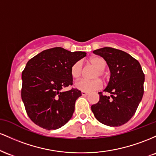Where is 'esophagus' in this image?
<instances>
[{
	"label": "esophagus",
	"instance_id": "34e87169",
	"mask_svg": "<svg viewBox=\"0 0 156 156\" xmlns=\"http://www.w3.org/2000/svg\"><path fill=\"white\" fill-rule=\"evenodd\" d=\"M81 94H82V95H83V96H87V95H88V94H89V92H83V91H82Z\"/></svg>",
	"mask_w": 156,
	"mask_h": 156
}]
</instances>
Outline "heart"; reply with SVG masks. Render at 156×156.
<instances>
[{
    "label": "heart",
    "mask_w": 156,
    "mask_h": 156,
    "mask_svg": "<svg viewBox=\"0 0 156 156\" xmlns=\"http://www.w3.org/2000/svg\"><path fill=\"white\" fill-rule=\"evenodd\" d=\"M88 63L89 65L92 66V67L95 68V71L92 75V78H94L93 80H80L77 81L76 83V87L80 91L83 92H92V91L98 90V89H101L103 87V82L99 78H103V80H105L107 78L106 73L105 72L104 69L106 67L107 63L103 57L101 56H92L88 59ZM83 64L81 62L78 61L73 64L70 68V74L71 76L74 79H78L83 75Z\"/></svg>",
    "instance_id": "heart-1"
}]
</instances>
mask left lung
I'll list each match as a JSON object with an SVG mask.
<instances>
[{
  "mask_svg": "<svg viewBox=\"0 0 156 156\" xmlns=\"http://www.w3.org/2000/svg\"><path fill=\"white\" fill-rule=\"evenodd\" d=\"M93 53L106 61L111 72L110 80L100 100L91 106L100 122L112 127L128 122L135 114L144 94V74L136 59L120 50L105 47Z\"/></svg>",
  "mask_w": 156,
  "mask_h": 156,
  "instance_id": "1",
  "label": "left lung"
}]
</instances>
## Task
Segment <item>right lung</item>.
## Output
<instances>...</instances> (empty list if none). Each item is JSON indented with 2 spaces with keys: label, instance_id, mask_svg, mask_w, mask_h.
Segmentation results:
<instances>
[{
  "label": "right lung",
  "instance_id": "obj_1",
  "mask_svg": "<svg viewBox=\"0 0 156 156\" xmlns=\"http://www.w3.org/2000/svg\"><path fill=\"white\" fill-rule=\"evenodd\" d=\"M86 54L57 47L42 51L27 62L22 73L21 98L27 114L36 125L55 130L71 119L81 92L62 89L73 85L70 68Z\"/></svg>",
  "mask_w": 156,
  "mask_h": 156
}]
</instances>
